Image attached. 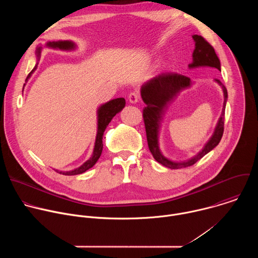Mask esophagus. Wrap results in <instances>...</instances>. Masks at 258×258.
<instances>
[{"mask_svg": "<svg viewBox=\"0 0 258 258\" xmlns=\"http://www.w3.org/2000/svg\"><path fill=\"white\" fill-rule=\"evenodd\" d=\"M128 101H130V103H132V104H137V103L139 102V95H138V93L132 92V93L128 95Z\"/></svg>", "mask_w": 258, "mask_h": 258, "instance_id": "esophagus-1", "label": "esophagus"}]
</instances>
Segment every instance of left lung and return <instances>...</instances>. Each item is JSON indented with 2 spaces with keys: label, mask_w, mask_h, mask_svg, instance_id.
<instances>
[{
  "label": "left lung",
  "mask_w": 258,
  "mask_h": 258,
  "mask_svg": "<svg viewBox=\"0 0 258 258\" xmlns=\"http://www.w3.org/2000/svg\"><path fill=\"white\" fill-rule=\"evenodd\" d=\"M192 38L195 42V49L192 54L193 61L189 64V68L194 69L199 67H211L220 71V61L212 46L209 45L201 35L194 34L192 35ZM214 82L222 87L224 93L222 113H220L212 136L206 142L203 148L195 156L182 161H174L163 155L159 146V134L161 122L168 106L175 100L180 92L191 88L193 83L189 78L176 75V73H161V75L154 77L142 85L141 97L144 103L147 105L143 110L147 141H148L150 152L158 163L171 169L191 166L209 153L213 148H215L220 140H222L224 134L225 110L228 101V92L226 87L219 80H214Z\"/></svg>",
  "instance_id": "obj_1"
}]
</instances>
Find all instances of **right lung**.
<instances>
[{
  "label": "right lung",
  "instance_id": "right-lung-1",
  "mask_svg": "<svg viewBox=\"0 0 258 258\" xmlns=\"http://www.w3.org/2000/svg\"><path fill=\"white\" fill-rule=\"evenodd\" d=\"M43 47L50 48V49H55V50H61V51H75L78 48L77 44L75 42H72V41L47 42L45 44V46L40 45L38 48H36L35 55H36V60H38V61L40 60ZM38 64H39V62H36V64L33 67V69L29 72V75L27 76V78L25 80V84L23 86V89H24L26 83L28 82V80L30 79V77L32 76V73L36 70ZM124 106H125L124 98H116V99L110 100V101L100 105L99 108L97 109V134H96V140H95L93 154L90 157V159H88L86 162H84L81 166H79V167H77L75 169H72V170H68V171H62V170H58V169H55V170L57 172H59V173L65 174V175H77V174L84 173L88 169L93 167L96 164V162L98 161V159L100 158L101 154H102V150H103V141L102 140H103L104 132H105L107 125L109 124V122L112 120V118L117 113H119L121 111V110L124 108Z\"/></svg>",
  "mask_w": 258,
  "mask_h": 258
}]
</instances>
